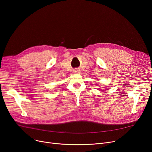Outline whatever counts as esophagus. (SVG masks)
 <instances>
[{"mask_svg":"<svg viewBox=\"0 0 152 152\" xmlns=\"http://www.w3.org/2000/svg\"><path fill=\"white\" fill-rule=\"evenodd\" d=\"M73 72L75 73H79V70H78V69H75L74 71H73Z\"/></svg>","mask_w":152,"mask_h":152,"instance_id":"34e87169","label":"esophagus"}]
</instances>
